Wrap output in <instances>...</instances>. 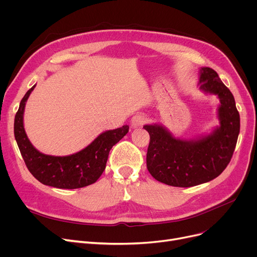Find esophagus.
Listing matches in <instances>:
<instances>
[{
	"instance_id": "34e87169",
	"label": "esophagus",
	"mask_w": 257,
	"mask_h": 257,
	"mask_svg": "<svg viewBox=\"0 0 257 257\" xmlns=\"http://www.w3.org/2000/svg\"><path fill=\"white\" fill-rule=\"evenodd\" d=\"M147 121V118L145 115L143 114H136L132 118H131V126L133 128H138V127H142Z\"/></svg>"
}]
</instances>
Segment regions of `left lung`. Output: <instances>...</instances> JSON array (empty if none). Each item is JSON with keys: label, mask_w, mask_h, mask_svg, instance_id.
I'll return each instance as SVG.
<instances>
[{"label": "left lung", "mask_w": 257, "mask_h": 257, "mask_svg": "<svg viewBox=\"0 0 257 257\" xmlns=\"http://www.w3.org/2000/svg\"><path fill=\"white\" fill-rule=\"evenodd\" d=\"M199 87L220 100V125L210 133L181 140L161 124L144 126L150 134L147 168L159 182L178 187L195 186L217 178L230 163L239 133V113L233 94L210 67L200 69Z\"/></svg>", "instance_id": "left-lung-1"}]
</instances>
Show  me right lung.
<instances>
[{
    "label": "right lung",
    "instance_id": "1",
    "mask_svg": "<svg viewBox=\"0 0 257 257\" xmlns=\"http://www.w3.org/2000/svg\"><path fill=\"white\" fill-rule=\"evenodd\" d=\"M35 86L26 92L15 118V137L27 168L39 182L53 187L74 190L94 183L105 170L110 149L126 136L129 126L102 132L84 149L72 155L44 154L35 149L24 128L26 102Z\"/></svg>",
    "mask_w": 257,
    "mask_h": 257
}]
</instances>
